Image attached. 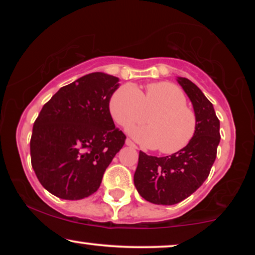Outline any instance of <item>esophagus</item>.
Here are the masks:
<instances>
[{
	"instance_id": "esophagus-1",
	"label": "esophagus",
	"mask_w": 255,
	"mask_h": 255,
	"mask_svg": "<svg viewBox=\"0 0 255 255\" xmlns=\"http://www.w3.org/2000/svg\"><path fill=\"white\" fill-rule=\"evenodd\" d=\"M125 144H127L128 146H131V147H134V148H137V146H135V144L133 141L131 140V139H127V140H125Z\"/></svg>"
}]
</instances>
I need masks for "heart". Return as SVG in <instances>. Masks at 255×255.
Here are the masks:
<instances>
[{"instance_id": "b5f03b06", "label": "heart", "mask_w": 255, "mask_h": 255, "mask_svg": "<svg viewBox=\"0 0 255 255\" xmlns=\"http://www.w3.org/2000/svg\"><path fill=\"white\" fill-rule=\"evenodd\" d=\"M186 104L184 93L173 83H151L144 94L127 83L111 95L109 110L123 128L142 123L151 113L148 125L132 128L130 134L146 147L174 154L190 144L197 130L196 114Z\"/></svg>"}]
</instances>
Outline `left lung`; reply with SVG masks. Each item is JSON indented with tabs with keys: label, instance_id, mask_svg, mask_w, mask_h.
I'll return each instance as SVG.
<instances>
[{
	"label": "left lung",
	"instance_id": "left-lung-1",
	"mask_svg": "<svg viewBox=\"0 0 255 255\" xmlns=\"http://www.w3.org/2000/svg\"><path fill=\"white\" fill-rule=\"evenodd\" d=\"M177 81L193 103L197 130L190 144L172 155L158 158L139 152L134 186L142 198L154 204H176L195 193L210 174L221 140L212 103L190 80Z\"/></svg>",
	"mask_w": 255,
	"mask_h": 255
}]
</instances>
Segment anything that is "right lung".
<instances>
[{"label":"right lung","mask_w":255,"mask_h":255,"mask_svg":"<svg viewBox=\"0 0 255 255\" xmlns=\"http://www.w3.org/2000/svg\"><path fill=\"white\" fill-rule=\"evenodd\" d=\"M118 86L116 76L90 73L44 104L33 124L30 154L38 180L51 194L81 200L100 188L127 139L109 110Z\"/></svg>","instance_id":"1"}]
</instances>
